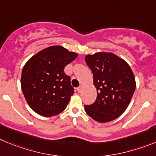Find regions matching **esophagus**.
<instances>
[{
  "label": "esophagus",
  "instance_id": "obj_1",
  "mask_svg": "<svg viewBox=\"0 0 156 156\" xmlns=\"http://www.w3.org/2000/svg\"><path fill=\"white\" fill-rule=\"evenodd\" d=\"M82 88H83V87L81 86V85H80V86L78 87V88H77V89H78V92H81V90H82Z\"/></svg>",
  "mask_w": 156,
  "mask_h": 156
}]
</instances>
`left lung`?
Segmentation results:
<instances>
[{"label":"left lung","mask_w":156,"mask_h":156,"mask_svg":"<svg viewBox=\"0 0 156 156\" xmlns=\"http://www.w3.org/2000/svg\"><path fill=\"white\" fill-rule=\"evenodd\" d=\"M85 62L92 70L97 90L95 102L85 105V112L99 123L115 120L125 111L135 90L132 70L124 60L113 53L87 55Z\"/></svg>","instance_id":"8db88e82"}]
</instances>
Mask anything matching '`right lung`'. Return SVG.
<instances>
[{"mask_svg":"<svg viewBox=\"0 0 156 156\" xmlns=\"http://www.w3.org/2000/svg\"><path fill=\"white\" fill-rule=\"evenodd\" d=\"M77 57L78 54L61 46H52L26 62L22 69L21 86L33 111L49 117L65 109L75 92L71 78L64 69Z\"/></svg>","mask_w":156,"mask_h":156,"instance_id":"obj_1","label":"right lung"}]
</instances>
